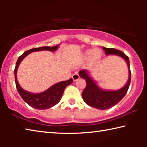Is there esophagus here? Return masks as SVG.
<instances>
[{"instance_id": "34e87169", "label": "esophagus", "mask_w": 147, "mask_h": 147, "mask_svg": "<svg viewBox=\"0 0 147 147\" xmlns=\"http://www.w3.org/2000/svg\"><path fill=\"white\" fill-rule=\"evenodd\" d=\"M79 78H80V76L78 75V73H75V74H74L72 76V78H73V81H76V80H78L79 79Z\"/></svg>"}]
</instances>
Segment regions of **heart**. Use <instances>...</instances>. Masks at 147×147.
<instances>
[{"instance_id":"b5f03b06","label":"heart","mask_w":147,"mask_h":147,"mask_svg":"<svg viewBox=\"0 0 147 147\" xmlns=\"http://www.w3.org/2000/svg\"><path fill=\"white\" fill-rule=\"evenodd\" d=\"M102 56V53L100 49H89L84 52V58L88 60L91 59L92 63H96Z\"/></svg>"}]
</instances>
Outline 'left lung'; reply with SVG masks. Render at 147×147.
I'll list each match as a JSON object with an SVG mask.
<instances>
[{
  "instance_id": "8db88e82",
  "label": "left lung",
  "mask_w": 147,
  "mask_h": 147,
  "mask_svg": "<svg viewBox=\"0 0 147 147\" xmlns=\"http://www.w3.org/2000/svg\"><path fill=\"white\" fill-rule=\"evenodd\" d=\"M106 55L115 54L123 58L126 61L129 72V78L127 83L123 88L116 91H106L97 86L91 77L89 71L82 69L79 72V75L86 82V87L82 93L84 101L89 106L98 109H107L116 105L125 96L128 90L131 80V71L130 69V61L128 57L119 50L106 48L102 47Z\"/></svg>"
}]
</instances>
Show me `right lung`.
Segmentation results:
<instances>
[{
	"mask_svg": "<svg viewBox=\"0 0 147 147\" xmlns=\"http://www.w3.org/2000/svg\"><path fill=\"white\" fill-rule=\"evenodd\" d=\"M59 45L54 47H41L39 48H34L26 51L21 56L19 57L16 62V67H15V82L17 91H18L20 96L23 99L26 103L34 108L38 109H46L51 107L55 106L61 100L63 95L65 89L67 86L73 83V79L70 78L69 80L62 81L60 82L55 84L52 86L51 88L47 89L46 91L41 92L40 93H32L26 91L21 88L18 83L17 79V71L19 64L23 58L30 54L32 52L41 51H49L51 52L56 51L58 49Z\"/></svg>",
	"mask_w": 147,
	"mask_h": 147,
	"instance_id": "1",
	"label": "right lung"
}]
</instances>
